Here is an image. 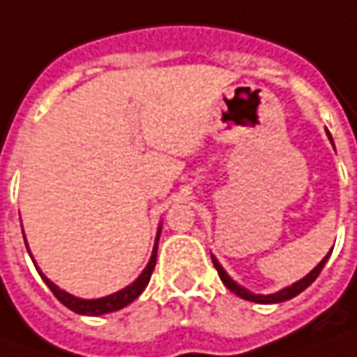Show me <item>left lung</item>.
<instances>
[{
	"mask_svg": "<svg viewBox=\"0 0 357 357\" xmlns=\"http://www.w3.org/2000/svg\"><path fill=\"white\" fill-rule=\"evenodd\" d=\"M328 135H330V132H328ZM330 142L333 144L332 135H330ZM332 254V252H330ZM330 254L324 257L321 261H319L318 266L314 268V270L310 271L305 278H302L300 282H296V284H291V286L284 287V289H280V291H275V294H268V296H261V294H252L250 289H245V287H241L240 284H236L227 273H225V270L220 266V261L215 259V257L211 256V261H213V266H215V270H218V273H220V280L224 282V286L229 289V291H234L236 296H240V298H243V300H250V302H256V303H280V302H286V300H291V298H296L298 294H302L303 289L307 286H312V282L316 280L319 275V271L324 270V266H326V261H328V257H330Z\"/></svg>",
	"mask_w": 357,
	"mask_h": 357,
	"instance_id": "1",
	"label": "left lung"
}]
</instances>
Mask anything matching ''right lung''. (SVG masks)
<instances>
[{"instance_id":"right-lung-1","label":"right lung","mask_w":357,"mask_h":357,"mask_svg":"<svg viewBox=\"0 0 357 357\" xmlns=\"http://www.w3.org/2000/svg\"><path fill=\"white\" fill-rule=\"evenodd\" d=\"M158 240H160V229H158V238H155V245H153V252H151L148 266H146V270L139 273V278L128 287L119 289V291L112 294V296H105V298H98V300H82V298H75V296H71L68 291L59 289V287L55 286L54 282H50L41 271H39V275H41V280L47 284V287L54 291L55 298L63 303L66 307H70L71 312H75V314H82V316H101V314L117 312V310L126 307L128 303H132L149 284L151 271L155 268V259H158ZM25 245H27V243H25ZM27 252H29V248H27ZM31 259H33V257H31ZM36 268H38V266H36Z\"/></svg>"}]
</instances>
